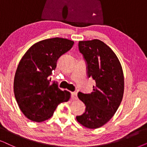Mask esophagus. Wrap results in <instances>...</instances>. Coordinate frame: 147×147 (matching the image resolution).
<instances>
[{
  "label": "esophagus",
  "instance_id": "34e87169",
  "mask_svg": "<svg viewBox=\"0 0 147 147\" xmlns=\"http://www.w3.org/2000/svg\"><path fill=\"white\" fill-rule=\"evenodd\" d=\"M77 93L76 92H72L71 93V99H77Z\"/></svg>",
  "mask_w": 147,
  "mask_h": 147
}]
</instances>
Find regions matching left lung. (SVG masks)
<instances>
[{"instance_id": "obj_1", "label": "left lung", "mask_w": 147, "mask_h": 147, "mask_svg": "<svg viewBox=\"0 0 147 147\" xmlns=\"http://www.w3.org/2000/svg\"><path fill=\"white\" fill-rule=\"evenodd\" d=\"M79 50L86 62L88 77L95 80L96 85L91 93L79 92L78 97L86 108L76 118L86 128H98L112 118L122 100V68L113 50L101 40L80 41Z\"/></svg>"}]
</instances>
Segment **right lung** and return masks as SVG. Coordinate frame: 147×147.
<instances>
[{
  "label": "right lung",
  "instance_id": "right-lung-1",
  "mask_svg": "<svg viewBox=\"0 0 147 147\" xmlns=\"http://www.w3.org/2000/svg\"><path fill=\"white\" fill-rule=\"evenodd\" d=\"M73 41L54 38L33 45L19 62L14 79V94L19 108L29 120L40 122L52 116L60 103L69 100L70 93L57 83L50 84L57 60L72 48Z\"/></svg>",
  "mask_w": 147,
  "mask_h": 147
}]
</instances>
